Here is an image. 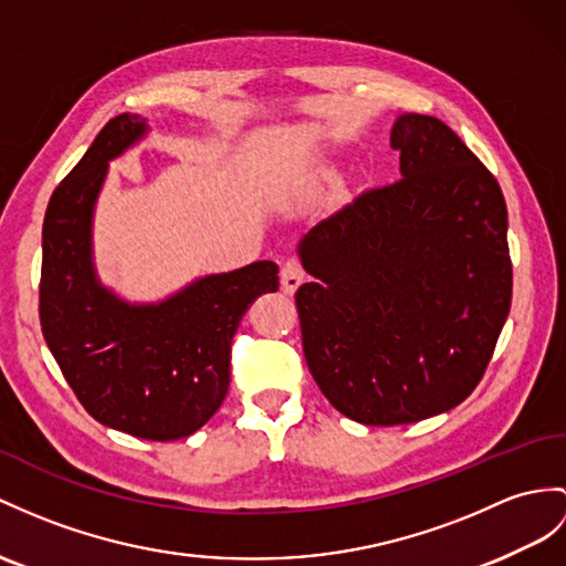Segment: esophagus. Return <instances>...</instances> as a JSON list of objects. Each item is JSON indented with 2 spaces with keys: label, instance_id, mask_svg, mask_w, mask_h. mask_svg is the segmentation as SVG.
Returning a JSON list of instances; mask_svg holds the SVG:
<instances>
[{
  "label": "esophagus",
  "instance_id": "34e87169",
  "mask_svg": "<svg viewBox=\"0 0 566 566\" xmlns=\"http://www.w3.org/2000/svg\"><path fill=\"white\" fill-rule=\"evenodd\" d=\"M302 281H305V271H302L300 261L297 259H287L285 264L281 266V287H283V293L293 295L297 287L302 285Z\"/></svg>",
  "mask_w": 566,
  "mask_h": 566
}]
</instances>
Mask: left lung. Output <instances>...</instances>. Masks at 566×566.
<instances>
[{"label": "left lung", "mask_w": 566, "mask_h": 566, "mask_svg": "<svg viewBox=\"0 0 566 566\" xmlns=\"http://www.w3.org/2000/svg\"><path fill=\"white\" fill-rule=\"evenodd\" d=\"M401 179L316 223L297 244L302 350L343 416L377 427L439 416L485 375L512 307L497 179L442 119L391 127Z\"/></svg>", "instance_id": "1"}]
</instances>
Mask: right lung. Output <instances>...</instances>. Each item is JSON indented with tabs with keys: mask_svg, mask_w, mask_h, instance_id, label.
I'll return each instance as SVG.
<instances>
[{
	"mask_svg": "<svg viewBox=\"0 0 566 566\" xmlns=\"http://www.w3.org/2000/svg\"><path fill=\"white\" fill-rule=\"evenodd\" d=\"M148 134L146 117L109 119L48 203L40 326L69 387L105 427L150 442L195 434L230 387V343L252 302L279 291V266L254 261L191 281L160 302L101 283L93 213L109 160Z\"/></svg>",
	"mask_w": 566,
	"mask_h": 566,
	"instance_id": "obj_1",
	"label": "right lung"
}]
</instances>
